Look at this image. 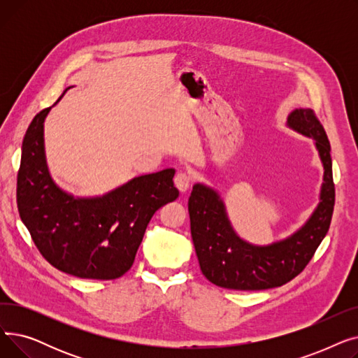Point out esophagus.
Wrapping results in <instances>:
<instances>
[{
    "label": "esophagus",
    "mask_w": 358,
    "mask_h": 358,
    "mask_svg": "<svg viewBox=\"0 0 358 358\" xmlns=\"http://www.w3.org/2000/svg\"><path fill=\"white\" fill-rule=\"evenodd\" d=\"M174 184H176V187H177V189H178L181 193H184V192H187V190L190 189L192 178H190V176L187 174V173L180 171V173H177L176 177H174Z\"/></svg>",
    "instance_id": "34e87169"
}]
</instances>
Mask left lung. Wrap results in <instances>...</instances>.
<instances>
[{"instance_id":"1","label":"left lung","mask_w":358,"mask_h":358,"mask_svg":"<svg viewBox=\"0 0 358 358\" xmlns=\"http://www.w3.org/2000/svg\"><path fill=\"white\" fill-rule=\"evenodd\" d=\"M287 126L315 139L325 169L321 201L309 220L287 239L266 247L251 245L235 234L219 194L203 184L193 187L189 199L193 243L201 273L219 287L266 290L289 283L305 270L329 229L335 185L327 131L310 108L293 110Z\"/></svg>"}]
</instances>
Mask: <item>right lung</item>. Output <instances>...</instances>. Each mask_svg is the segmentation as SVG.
I'll return each mask as SVG.
<instances>
[{"label":"right lung","mask_w":358,"mask_h":358,"mask_svg":"<svg viewBox=\"0 0 358 358\" xmlns=\"http://www.w3.org/2000/svg\"><path fill=\"white\" fill-rule=\"evenodd\" d=\"M49 110L37 113L23 139L18 213L34 245L55 268L80 278H119L134 264L150 217L178 197L176 171L166 168L136 177L103 197L75 199L48 171L43 122Z\"/></svg>","instance_id":"obj_1"}]
</instances>
